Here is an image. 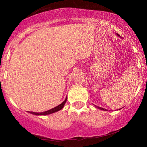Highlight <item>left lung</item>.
Wrapping results in <instances>:
<instances>
[{"label": "left lung", "instance_id": "1", "mask_svg": "<svg viewBox=\"0 0 147 147\" xmlns=\"http://www.w3.org/2000/svg\"><path fill=\"white\" fill-rule=\"evenodd\" d=\"M118 36H119V35H118ZM97 108H99V109H100V110H106V109H104V108H100V107H99V106H98H98H97Z\"/></svg>", "mask_w": 147, "mask_h": 147}]
</instances>
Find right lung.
<instances>
[{"instance_id":"obj_1","label":"right lung","mask_w":147,"mask_h":147,"mask_svg":"<svg viewBox=\"0 0 147 147\" xmlns=\"http://www.w3.org/2000/svg\"><path fill=\"white\" fill-rule=\"evenodd\" d=\"M67 98H66L65 100H64V101L62 102L61 104H59V105H58L57 106H56V107H55V108H52V109H51V110H47V111H45L43 112H40V113H37V112H29V113L35 114V115H47V114L54 113V112L59 111V110H60L63 108V106H64V105H65L66 101H67Z\"/></svg>"}]
</instances>
